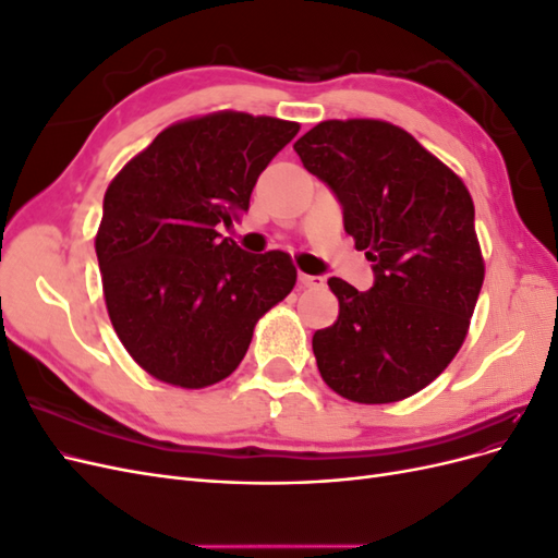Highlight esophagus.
Segmentation results:
<instances>
[{"label":"esophagus","instance_id":"esophagus-1","mask_svg":"<svg viewBox=\"0 0 558 558\" xmlns=\"http://www.w3.org/2000/svg\"><path fill=\"white\" fill-rule=\"evenodd\" d=\"M298 279H300V283H302V286H305V289H316V286L324 283V279H320V277L305 275V272H300V275H298Z\"/></svg>","mask_w":558,"mask_h":558}]
</instances>
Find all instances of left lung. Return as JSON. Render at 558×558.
<instances>
[{
    "mask_svg": "<svg viewBox=\"0 0 558 558\" xmlns=\"http://www.w3.org/2000/svg\"><path fill=\"white\" fill-rule=\"evenodd\" d=\"M293 148L340 199L344 230L375 272L369 291L328 279L340 316L314 332L318 373L353 402L410 398L459 353L482 291L465 183L410 132L373 118L324 121Z\"/></svg>",
    "mask_w": 558,
    "mask_h": 558,
    "instance_id": "left-lung-1",
    "label": "left lung"
}]
</instances>
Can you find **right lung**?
Returning a JSON list of instances; mask_svg holds the SVG:
<instances>
[{"mask_svg":"<svg viewBox=\"0 0 558 558\" xmlns=\"http://www.w3.org/2000/svg\"><path fill=\"white\" fill-rule=\"evenodd\" d=\"M300 125L216 111L165 128L105 193L95 251L111 326L150 377L205 388L232 375L258 318L293 291L283 251L246 253L218 226L248 209Z\"/></svg>","mask_w":558,"mask_h":558,"instance_id":"right-lung-1","label":"right lung"}]
</instances>
